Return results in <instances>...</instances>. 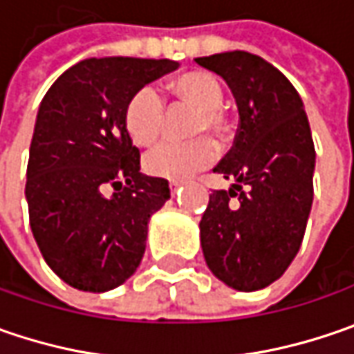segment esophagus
<instances>
[{
    "label": "esophagus",
    "instance_id": "obj_1",
    "mask_svg": "<svg viewBox=\"0 0 354 354\" xmlns=\"http://www.w3.org/2000/svg\"><path fill=\"white\" fill-rule=\"evenodd\" d=\"M168 186H170V192L174 194L178 188L182 186V180H170V182H168Z\"/></svg>",
    "mask_w": 354,
    "mask_h": 354
}]
</instances>
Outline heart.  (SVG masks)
Returning <instances> with one entry per match:
<instances>
[{
    "label": "heart",
    "instance_id": "1",
    "mask_svg": "<svg viewBox=\"0 0 354 354\" xmlns=\"http://www.w3.org/2000/svg\"><path fill=\"white\" fill-rule=\"evenodd\" d=\"M170 91L176 100L196 106L190 132L198 136L184 142L164 140L156 145L147 154L145 168L152 176L186 178L207 168L218 156V145L212 136L202 132H212L218 138H225L230 131V120L222 109V85L206 71H190L180 75L172 81ZM166 106L156 88L142 86L127 102L124 127L136 145L147 147L160 136Z\"/></svg>",
    "mask_w": 354,
    "mask_h": 354
}]
</instances>
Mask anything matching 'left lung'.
<instances>
[{"label":"left lung","instance_id":"obj_1","mask_svg":"<svg viewBox=\"0 0 354 354\" xmlns=\"http://www.w3.org/2000/svg\"><path fill=\"white\" fill-rule=\"evenodd\" d=\"M232 88L239 111L234 147L214 168L236 180L209 194L200 220L207 268L238 291H257L291 266L313 204L315 147L295 86L245 51L198 57Z\"/></svg>","mask_w":354,"mask_h":354}]
</instances>
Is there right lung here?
Segmentation results:
<instances>
[{"label": "right lung", "mask_w": 354, "mask_h": 354, "mask_svg": "<svg viewBox=\"0 0 354 354\" xmlns=\"http://www.w3.org/2000/svg\"><path fill=\"white\" fill-rule=\"evenodd\" d=\"M174 69L170 59H85L41 100L27 162L29 223L47 266L75 289H115L140 266L148 220L170 188L140 174L124 109Z\"/></svg>", "instance_id": "1"}]
</instances>
